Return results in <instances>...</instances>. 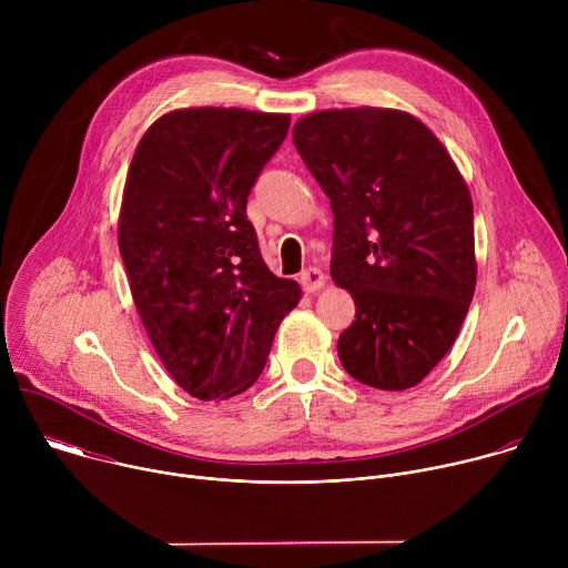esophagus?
<instances>
[{"label":"esophagus","mask_w":568,"mask_h":568,"mask_svg":"<svg viewBox=\"0 0 568 568\" xmlns=\"http://www.w3.org/2000/svg\"><path fill=\"white\" fill-rule=\"evenodd\" d=\"M301 285L305 292H316L326 285V274H323L318 267H307L305 272H301Z\"/></svg>","instance_id":"esophagus-1"}]
</instances>
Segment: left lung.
<instances>
[{
    "instance_id": "left-lung-1",
    "label": "left lung",
    "mask_w": 568,
    "mask_h": 568,
    "mask_svg": "<svg viewBox=\"0 0 568 568\" xmlns=\"http://www.w3.org/2000/svg\"><path fill=\"white\" fill-rule=\"evenodd\" d=\"M292 139L331 200V276L357 307L342 366L373 388H412L447 355L474 296L467 184L436 134L399 110L314 112Z\"/></svg>"
}]
</instances>
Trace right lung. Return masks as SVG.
<instances>
[{
    "label": "right lung",
    "instance_id": "add662e5",
    "mask_svg": "<svg viewBox=\"0 0 568 568\" xmlns=\"http://www.w3.org/2000/svg\"><path fill=\"white\" fill-rule=\"evenodd\" d=\"M287 128V114L189 108L156 119L134 150L119 250L161 364L193 397L247 390L301 298L270 272L247 220Z\"/></svg>",
    "mask_w": 568,
    "mask_h": 568
}]
</instances>
